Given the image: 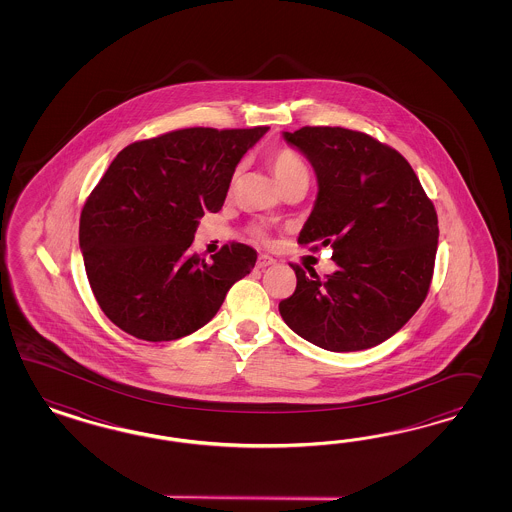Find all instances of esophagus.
Listing matches in <instances>:
<instances>
[{
	"label": "esophagus",
	"mask_w": 512,
	"mask_h": 512,
	"mask_svg": "<svg viewBox=\"0 0 512 512\" xmlns=\"http://www.w3.org/2000/svg\"><path fill=\"white\" fill-rule=\"evenodd\" d=\"M272 264H276V261H274L270 255H259L257 268H266V266H272Z\"/></svg>",
	"instance_id": "1"
}]
</instances>
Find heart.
Returning a JSON list of instances; mask_svg holds the SVG:
<instances>
[{
    "label": "heart",
    "instance_id": "b5f03b06",
    "mask_svg": "<svg viewBox=\"0 0 512 512\" xmlns=\"http://www.w3.org/2000/svg\"><path fill=\"white\" fill-rule=\"evenodd\" d=\"M270 167L278 178L279 186L287 187L289 184H293L298 178H308L310 171H308V165L306 161L302 159V155L298 154L293 148H276L272 154H270ZM255 236L264 238V233L257 227L253 229Z\"/></svg>",
    "mask_w": 512,
    "mask_h": 512
}]
</instances>
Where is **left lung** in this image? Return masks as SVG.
<instances>
[{
  "instance_id": "8db88e82",
  "label": "left lung",
  "mask_w": 512,
  "mask_h": 512,
  "mask_svg": "<svg viewBox=\"0 0 512 512\" xmlns=\"http://www.w3.org/2000/svg\"><path fill=\"white\" fill-rule=\"evenodd\" d=\"M283 139L310 159L319 193L298 244L332 248L338 270L325 279L291 264L293 295L279 302L298 336L334 353L388 340L430 291L437 214L407 159L366 133L302 127Z\"/></svg>"
}]
</instances>
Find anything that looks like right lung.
Here are the masks:
<instances>
[{
    "label": "right lung",
    "mask_w": 512,
    "mask_h": 512,
    "mask_svg": "<svg viewBox=\"0 0 512 512\" xmlns=\"http://www.w3.org/2000/svg\"><path fill=\"white\" fill-rule=\"evenodd\" d=\"M268 127H187L137 140L114 157L80 214L93 296L110 321L146 341L206 325L257 251L233 242L206 263L191 251L204 212H219L242 155Z\"/></svg>",
    "instance_id": "obj_1"
}]
</instances>
